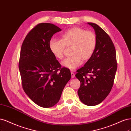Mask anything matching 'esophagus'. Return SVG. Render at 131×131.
<instances>
[{
	"label": "esophagus",
	"instance_id": "obj_1",
	"mask_svg": "<svg viewBox=\"0 0 131 131\" xmlns=\"http://www.w3.org/2000/svg\"><path fill=\"white\" fill-rule=\"evenodd\" d=\"M71 77H72V78H74V77H75V74H74L73 72L71 71Z\"/></svg>",
	"mask_w": 131,
	"mask_h": 131
}]
</instances>
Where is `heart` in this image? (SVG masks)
Here are the masks:
<instances>
[{
    "label": "heart",
    "instance_id": "obj_1",
    "mask_svg": "<svg viewBox=\"0 0 131 131\" xmlns=\"http://www.w3.org/2000/svg\"><path fill=\"white\" fill-rule=\"evenodd\" d=\"M97 45L95 34L91 31L74 27L62 33L61 40L52 38L49 42L50 52L58 59L64 58L65 46H72L71 53L72 56L67 57L61 64L67 69L74 70L81 65L82 59L86 60L93 55Z\"/></svg>",
    "mask_w": 131,
    "mask_h": 131
}]
</instances>
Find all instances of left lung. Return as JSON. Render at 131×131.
<instances>
[{
    "label": "left lung",
    "mask_w": 131,
    "mask_h": 131,
    "mask_svg": "<svg viewBox=\"0 0 131 131\" xmlns=\"http://www.w3.org/2000/svg\"><path fill=\"white\" fill-rule=\"evenodd\" d=\"M88 23L95 31L96 47L92 57L77 71L75 77L81 82L78 90L80 100L85 105L94 106L102 102L112 90L117 70L116 54L106 32L97 24Z\"/></svg>",
    "instance_id": "1"
}]
</instances>
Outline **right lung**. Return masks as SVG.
Instances as JSON below:
<instances>
[{
	"label": "right lung",
	"instance_id": "right-lung-1",
	"mask_svg": "<svg viewBox=\"0 0 131 131\" xmlns=\"http://www.w3.org/2000/svg\"><path fill=\"white\" fill-rule=\"evenodd\" d=\"M61 29L51 23L37 24L28 32L21 47L19 70L24 92L34 102L52 107L60 100L71 77L50 52L49 41Z\"/></svg>",
	"mask_w": 131,
	"mask_h": 131
}]
</instances>
